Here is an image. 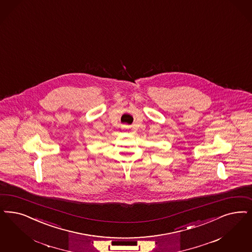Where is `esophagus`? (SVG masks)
<instances>
[{
	"instance_id": "34e87169",
	"label": "esophagus",
	"mask_w": 252,
	"mask_h": 252,
	"mask_svg": "<svg viewBox=\"0 0 252 252\" xmlns=\"http://www.w3.org/2000/svg\"><path fill=\"white\" fill-rule=\"evenodd\" d=\"M122 127H123V128H124V129H127V128H129V126H126V125H125V126H122Z\"/></svg>"
}]
</instances>
